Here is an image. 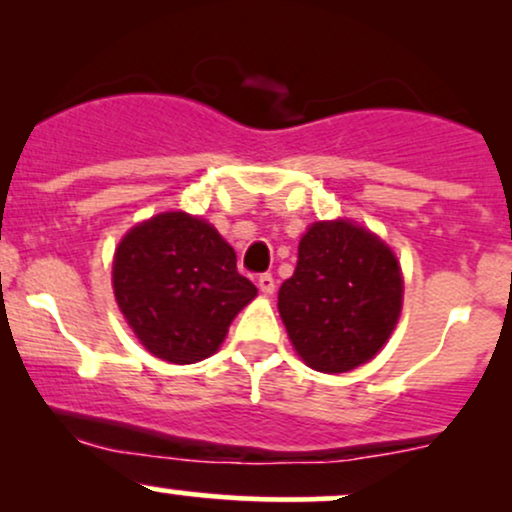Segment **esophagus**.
<instances>
[{
  "label": "esophagus",
  "instance_id": "obj_1",
  "mask_svg": "<svg viewBox=\"0 0 512 512\" xmlns=\"http://www.w3.org/2000/svg\"><path fill=\"white\" fill-rule=\"evenodd\" d=\"M257 286H260L262 293H267V296H272L274 289H276V281L272 274H260L257 276Z\"/></svg>",
  "mask_w": 512,
  "mask_h": 512
}]
</instances>
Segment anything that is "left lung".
I'll list each match as a JSON object with an SVG mask.
<instances>
[{
	"label": "left lung",
	"mask_w": 512,
	"mask_h": 512,
	"mask_svg": "<svg viewBox=\"0 0 512 512\" xmlns=\"http://www.w3.org/2000/svg\"><path fill=\"white\" fill-rule=\"evenodd\" d=\"M402 274L383 240L349 221L313 223L279 289V313L310 368L346 373L383 349L402 310Z\"/></svg>",
	"instance_id": "left-lung-1"
}]
</instances>
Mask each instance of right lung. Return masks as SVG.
Returning <instances> with one entry per match:
<instances>
[{
	"label": "right lung",
	"instance_id": "1",
	"mask_svg": "<svg viewBox=\"0 0 512 512\" xmlns=\"http://www.w3.org/2000/svg\"><path fill=\"white\" fill-rule=\"evenodd\" d=\"M113 286L139 342L180 366L214 354L257 293L216 228L182 211L158 214L122 238Z\"/></svg>",
	"mask_w": 512,
	"mask_h": 512
}]
</instances>
